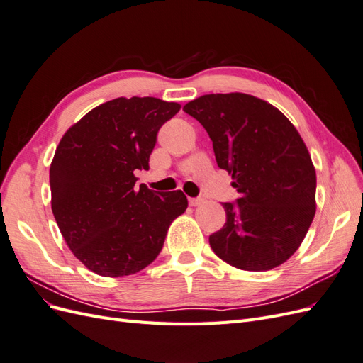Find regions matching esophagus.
Returning a JSON list of instances; mask_svg holds the SVG:
<instances>
[{"mask_svg": "<svg viewBox=\"0 0 363 363\" xmlns=\"http://www.w3.org/2000/svg\"><path fill=\"white\" fill-rule=\"evenodd\" d=\"M201 203H203V199H189V206H192V207L200 206Z\"/></svg>", "mask_w": 363, "mask_h": 363, "instance_id": "34e87169", "label": "esophagus"}]
</instances>
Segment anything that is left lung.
<instances>
[{"label": "left lung", "mask_w": 363, "mask_h": 363, "mask_svg": "<svg viewBox=\"0 0 363 363\" xmlns=\"http://www.w3.org/2000/svg\"><path fill=\"white\" fill-rule=\"evenodd\" d=\"M183 111L206 128L240 194L223 203L227 223L208 236L215 255L244 271L280 267L316 212V172L298 130L277 107L240 92L203 95Z\"/></svg>", "instance_id": "obj_1"}]
</instances>
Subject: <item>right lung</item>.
<instances>
[{
	"label": "right lung",
	"instance_id": "obj_1",
	"mask_svg": "<svg viewBox=\"0 0 363 363\" xmlns=\"http://www.w3.org/2000/svg\"><path fill=\"white\" fill-rule=\"evenodd\" d=\"M180 107L119 96L87 112L59 142L50 167L52 215L72 255L98 276L148 267L171 223L188 208L182 191L138 188L135 175L150 168L157 131Z\"/></svg>",
	"mask_w": 363,
	"mask_h": 363
}]
</instances>
